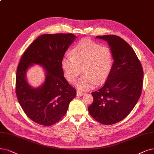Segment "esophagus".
<instances>
[{
	"instance_id": "34e87169",
	"label": "esophagus",
	"mask_w": 154,
	"mask_h": 154,
	"mask_svg": "<svg viewBox=\"0 0 154 154\" xmlns=\"http://www.w3.org/2000/svg\"><path fill=\"white\" fill-rule=\"evenodd\" d=\"M84 94V93L81 91H79V90L77 91V96H82Z\"/></svg>"
}]
</instances>
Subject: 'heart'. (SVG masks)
Returning <instances> with one entry per match:
<instances>
[{
  "label": "heart",
  "mask_w": 154,
  "mask_h": 154,
  "mask_svg": "<svg viewBox=\"0 0 154 154\" xmlns=\"http://www.w3.org/2000/svg\"><path fill=\"white\" fill-rule=\"evenodd\" d=\"M114 57L111 49L101 45L88 38L78 42L71 51V54L65 55L61 66L68 82L74 83L81 72L83 75L77 83V88L88 91L105 82L112 71Z\"/></svg>",
  "instance_id": "b5f03b06"
}]
</instances>
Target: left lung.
<instances>
[{"label":"left lung","instance_id":"8db88e82","mask_svg":"<svg viewBox=\"0 0 154 154\" xmlns=\"http://www.w3.org/2000/svg\"><path fill=\"white\" fill-rule=\"evenodd\" d=\"M109 43L114 61L103 86L91 94L93 103L89 114L105 125L120 122L134 109L143 88V70L133 48L120 37L98 35Z\"/></svg>","mask_w":154,"mask_h":154}]
</instances>
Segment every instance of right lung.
<instances>
[{
    "instance_id": "1",
    "label": "right lung",
    "mask_w": 154,
    "mask_h": 154,
    "mask_svg": "<svg viewBox=\"0 0 154 154\" xmlns=\"http://www.w3.org/2000/svg\"><path fill=\"white\" fill-rule=\"evenodd\" d=\"M76 36L69 33L44 34L39 36L20 59L16 75V94L25 114L32 121L48 126L60 121L67 112L76 90L64 77L61 60ZM41 64L46 70L44 84L32 88L26 81L27 68Z\"/></svg>"
}]
</instances>
